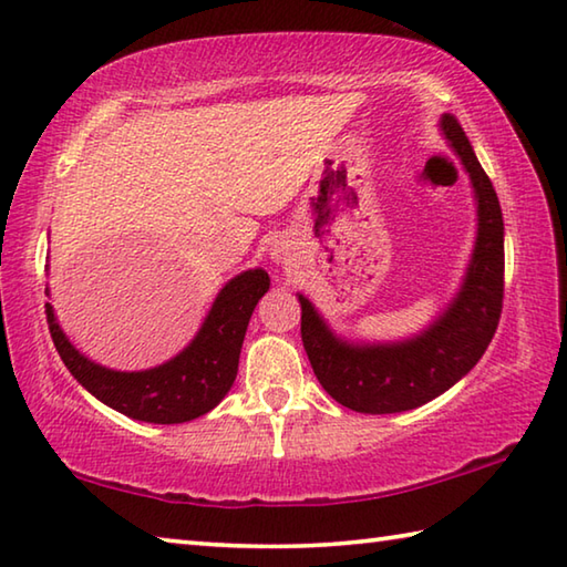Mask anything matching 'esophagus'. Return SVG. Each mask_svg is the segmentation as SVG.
Returning <instances> with one entry per match:
<instances>
[{
  "label": "esophagus",
  "instance_id": "34e87169",
  "mask_svg": "<svg viewBox=\"0 0 567 567\" xmlns=\"http://www.w3.org/2000/svg\"><path fill=\"white\" fill-rule=\"evenodd\" d=\"M270 255H272V260H277V262H285V260H287V255H290V250H287L282 243H275Z\"/></svg>",
  "mask_w": 567,
  "mask_h": 567
}]
</instances>
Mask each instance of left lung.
<instances>
[{
    "instance_id": "8db88e82",
    "label": "left lung",
    "mask_w": 567,
    "mask_h": 567,
    "mask_svg": "<svg viewBox=\"0 0 567 567\" xmlns=\"http://www.w3.org/2000/svg\"><path fill=\"white\" fill-rule=\"evenodd\" d=\"M441 131L456 151L476 193L478 235L458 295L424 332L391 344H349L300 295L302 344L329 396L359 414H396L444 394L466 377L496 334L503 310V213L456 116Z\"/></svg>"
}]
</instances>
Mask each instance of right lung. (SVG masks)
<instances>
[{"instance_id":"add662e5","label":"right lung","mask_w":567,"mask_h":567,"mask_svg":"<svg viewBox=\"0 0 567 567\" xmlns=\"http://www.w3.org/2000/svg\"><path fill=\"white\" fill-rule=\"evenodd\" d=\"M270 290L265 270H248L223 287L193 342L171 362L146 372H113L69 342L47 302V322L61 362L106 406L148 424H183L208 414L228 394L245 332L260 297Z\"/></svg>"}]
</instances>
